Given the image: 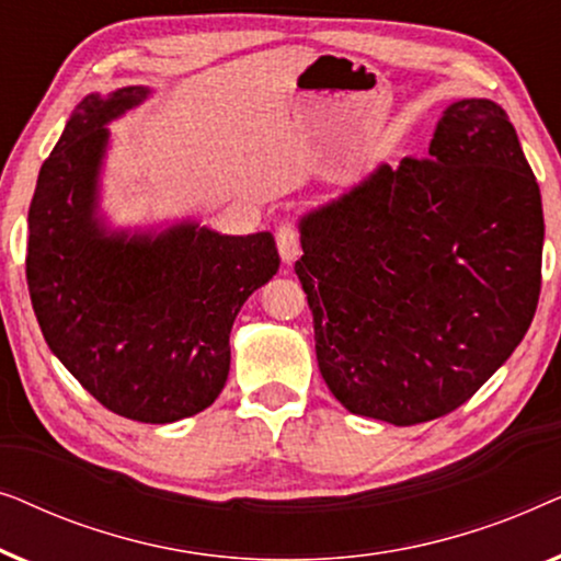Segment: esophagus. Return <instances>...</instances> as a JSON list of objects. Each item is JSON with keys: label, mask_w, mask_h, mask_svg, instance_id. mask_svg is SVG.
I'll use <instances>...</instances> for the list:
<instances>
[{"label": "esophagus", "mask_w": 561, "mask_h": 561, "mask_svg": "<svg viewBox=\"0 0 561 561\" xmlns=\"http://www.w3.org/2000/svg\"><path fill=\"white\" fill-rule=\"evenodd\" d=\"M275 244H278L280 260L283 263H294V260L301 255V234L294 225H280L275 229Z\"/></svg>", "instance_id": "esophagus-1"}]
</instances>
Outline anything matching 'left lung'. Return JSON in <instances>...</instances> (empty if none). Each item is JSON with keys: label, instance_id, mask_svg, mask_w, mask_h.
I'll return each instance as SVG.
<instances>
[{"label": "left lung", "instance_id": "obj_1", "mask_svg": "<svg viewBox=\"0 0 561 561\" xmlns=\"http://www.w3.org/2000/svg\"><path fill=\"white\" fill-rule=\"evenodd\" d=\"M298 229L321 378L357 416L413 426L459 409L531 327L541 191L490 99L449 104L428 158L378 165Z\"/></svg>", "mask_w": 561, "mask_h": 561}]
</instances>
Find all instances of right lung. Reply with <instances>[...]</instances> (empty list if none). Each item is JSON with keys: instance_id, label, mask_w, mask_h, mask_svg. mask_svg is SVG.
<instances>
[{"instance_id": "add662e5", "label": "right lung", "mask_w": 561, "mask_h": 561, "mask_svg": "<svg viewBox=\"0 0 561 561\" xmlns=\"http://www.w3.org/2000/svg\"><path fill=\"white\" fill-rule=\"evenodd\" d=\"M148 94L125 87L76 106L37 175L25 273L37 324L66 370L112 413L173 424L221 393L234 317L280 257L271 232L219 234L196 221L106 229L104 125Z\"/></svg>"}]
</instances>
